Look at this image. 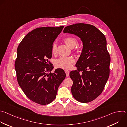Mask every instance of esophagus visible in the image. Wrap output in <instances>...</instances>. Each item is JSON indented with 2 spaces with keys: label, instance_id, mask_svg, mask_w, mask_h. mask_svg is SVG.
Returning a JSON list of instances; mask_svg holds the SVG:
<instances>
[{
  "label": "esophagus",
  "instance_id": "34e87169",
  "mask_svg": "<svg viewBox=\"0 0 127 127\" xmlns=\"http://www.w3.org/2000/svg\"><path fill=\"white\" fill-rule=\"evenodd\" d=\"M65 73L66 74V76L67 77H68L69 76V73H70L69 71L68 70H65Z\"/></svg>",
  "mask_w": 127,
  "mask_h": 127
}]
</instances>
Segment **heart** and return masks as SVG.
I'll list each match as a JSON object with an SVG mask.
<instances>
[{"label":"heart","mask_w":127,"mask_h":127,"mask_svg":"<svg viewBox=\"0 0 127 127\" xmlns=\"http://www.w3.org/2000/svg\"><path fill=\"white\" fill-rule=\"evenodd\" d=\"M64 41L70 48H74L78 43L77 39L73 36L66 37L64 39ZM57 45L55 43H54L52 45L51 48L52 54H56L57 53ZM75 61V59L73 56H62L56 60L55 64L57 68L67 69L72 67V64Z\"/></svg>","instance_id":"1"}]
</instances>
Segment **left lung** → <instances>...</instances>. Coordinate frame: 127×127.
<instances>
[{
    "label": "left lung",
    "instance_id": "8db88e82",
    "mask_svg": "<svg viewBox=\"0 0 127 127\" xmlns=\"http://www.w3.org/2000/svg\"><path fill=\"white\" fill-rule=\"evenodd\" d=\"M63 32L78 36L83 42L77 70L70 73L71 92L77 101L90 102L102 93L110 75L111 58L106 37L95 26L83 23L66 26Z\"/></svg>",
    "mask_w": 127,
    "mask_h": 127
}]
</instances>
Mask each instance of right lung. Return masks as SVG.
<instances>
[{"label":"right lung","mask_w":127,"mask_h":127,"mask_svg":"<svg viewBox=\"0 0 127 127\" xmlns=\"http://www.w3.org/2000/svg\"><path fill=\"white\" fill-rule=\"evenodd\" d=\"M63 28H37L24 37L17 48L14 66L18 83L29 99L41 105L55 100L66 76L62 69L48 74L53 68L48 61L52 57L53 43Z\"/></svg>","instance_id":"obj_1"}]
</instances>
